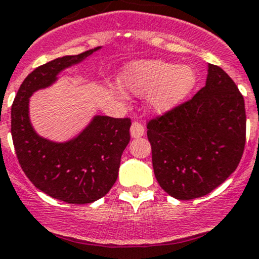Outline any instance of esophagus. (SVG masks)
Instances as JSON below:
<instances>
[{
    "label": "esophagus",
    "mask_w": 259,
    "mask_h": 259,
    "mask_svg": "<svg viewBox=\"0 0 259 259\" xmlns=\"http://www.w3.org/2000/svg\"><path fill=\"white\" fill-rule=\"evenodd\" d=\"M144 133H145V130H144V126L141 122H139V121L133 122L132 127H130V135H132L133 138L143 137Z\"/></svg>",
    "instance_id": "34e87169"
}]
</instances>
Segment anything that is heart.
<instances>
[{"label": "heart", "mask_w": 259, "mask_h": 259, "mask_svg": "<svg viewBox=\"0 0 259 259\" xmlns=\"http://www.w3.org/2000/svg\"><path fill=\"white\" fill-rule=\"evenodd\" d=\"M196 73L190 65L172 62L143 61L127 64L120 75L122 88L137 95H149V105L157 114L181 103L195 87Z\"/></svg>", "instance_id": "obj_1"}]
</instances>
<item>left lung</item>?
<instances>
[{
	"label": "left lung",
	"instance_id": "1",
	"mask_svg": "<svg viewBox=\"0 0 259 259\" xmlns=\"http://www.w3.org/2000/svg\"><path fill=\"white\" fill-rule=\"evenodd\" d=\"M155 178L178 200L209 194L237 168L246 144L244 100L235 81L208 64L194 98L148 122Z\"/></svg>",
	"mask_w": 259,
	"mask_h": 259
}]
</instances>
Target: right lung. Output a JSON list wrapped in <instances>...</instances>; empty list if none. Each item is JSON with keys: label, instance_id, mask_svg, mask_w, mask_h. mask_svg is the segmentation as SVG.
Instances as JSON below:
<instances>
[{"label": "right lung", "instance_id": "obj_1", "mask_svg": "<svg viewBox=\"0 0 259 259\" xmlns=\"http://www.w3.org/2000/svg\"><path fill=\"white\" fill-rule=\"evenodd\" d=\"M64 56L36 68L21 84L11 110V134L16 155L29 181L51 197L67 203H92L109 192L118 179L121 154L130 141L129 118L95 115L77 137L56 143L34 132L29 98L48 88L58 74L99 51Z\"/></svg>", "mask_w": 259, "mask_h": 259}]
</instances>
